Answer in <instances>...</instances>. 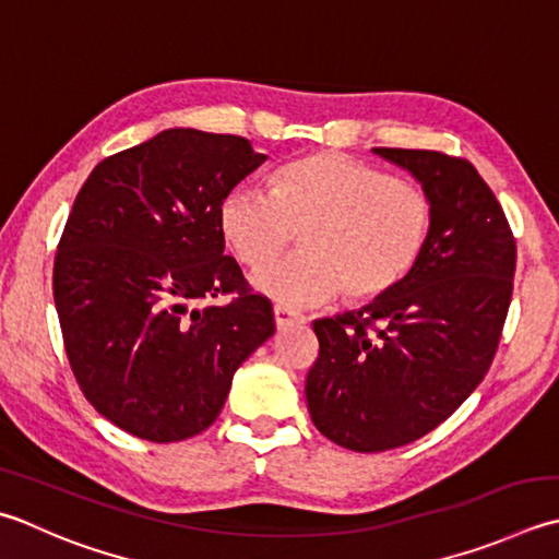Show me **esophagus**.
<instances>
[{
	"instance_id": "esophagus-1",
	"label": "esophagus",
	"mask_w": 559,
	"mask_h": 559,
	"mask_svg": "<svg viewBox=\"0 0 559 559\" xmlns=\"http://www.w3.org/2000/svg\"><path fill=\"white\" fill-rule=\"evenodd\" d=\"M273 317H276V330H288L293 324H305L302 314L293 312L288 308H281V305L278 308H273Z\"/></svg>"
}]
</instances>
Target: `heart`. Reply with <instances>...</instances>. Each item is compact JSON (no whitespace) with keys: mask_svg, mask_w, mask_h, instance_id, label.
<instances>
[{"mask_svg":"<svg viewBox=\"0 0 559 559\" xmlns=\"http://www.w3.org/2000/svg\"><path fill=\"white\" fill-rule=\"evenodd\" d=\"M217 223L245 266H261L300 235V257L273 261L251 286L288 308L334 298L364 305L385 298L419 264L433 227L421 186L338 152H314L273 171L271 193L239 186Z\"/></svg>","mask_w":559,"mask_h":559,"instance_id":"obj_1","label":"heart"}]
</instances>
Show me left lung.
Listing matches in <instances>:
<instances>
[{
  "mask_svg": "<svg viewBox=\"0 0 559 559\" xmlns=\"http://www.w3.org/2000/svg\"><path fill=\"white\" fill-rule=\"evenodd\" d=\"M373 152L421 183L433 227L402 286L312 322L320 356L305 380L310 417L358 453L421 439L473 395L497 354L516 271L507 215L473 164L433 150Z\"/></svg>",
  "mask_w": 559,
  "mask_h": 559,
  "instance_id": "obj_1",
  "label": "left lung"
}]
</instances>
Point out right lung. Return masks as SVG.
I'll return each instance as SVG.
<instances>
[{
    "mask_svg": "<svg viewBox=\"0 0 559 559\" xmlns=\"http://www.w3.org/2000/svg\"><path fill=\"white\" fill-rule=\"evenodd\" d=\"M266 162L239 135L162 130L98 162L64 225L52 290L84 397L152 443L205 431L235 370L276 332L225 239V195ZM233 294L227 306L191 309Z\"/></svg>",
    "mask_w": 559,
    "mask_h": 559,
    "instance_id": "1",
    "label": "right lung"
}]
</instances>
